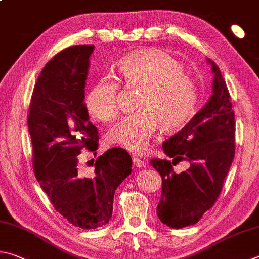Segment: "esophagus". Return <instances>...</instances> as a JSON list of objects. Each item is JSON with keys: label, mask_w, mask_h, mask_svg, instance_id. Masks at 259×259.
Instances as JSON below:
<instances>
[{"label": "esophagus", "mask_w": 259, "mask_h": 259, "mask_svg": "<svg viewBox=\"0 0 259 259\" xmlns=\"http://www.w3.org/2000/svg\"><path fill=\"white\" fill-rule=\"evenodd\" d=\"M133 162H134V165H136L137 167H145L146 163L143 161V159H140L138 157H133Z\"/></svg>", "instance_id": "obj_1"}]
</instances>
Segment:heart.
I'll list each match as a JSON object with an SVG mask.
<instances>
[{
	"label": "heart",
	"mask_w": 259,
	"mask_h": 259,
	"mask_svg": "<svg viewBox=\"0 0 259 259\" xmlns=\"http://www.w3.org/2000/svg\"><path fill=\"white\" fill-rule=\"evenodd\" d=\"M116 65L120 81L128 88H139L135 100L138 111L112 126L107 133L110 143L143 153L159 128L165 133L175 131L194 114L198 101L197 83L166 52L136 51L122 56ZM119 96L117 80L101 78L87 92L84 106L98 121L111 122L119 115Z\"/></svg>",
	"instance_id": "heart-1"
}]
</instances>
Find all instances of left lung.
<instances>
[{"instance_id": "obj_1", "label": "left lung", "mask_w": 259, "mask_h": 259, "mask_svg": "<svg viewBox=\"0 0 259 259\" xmlns=\"http://www.w3.org/2000/svg\"><path fill=\"white\" fill-rule=\"evenodd\" d=\"M214 73L213 95L178 134L163 143L172 161L153 158L150 165L162 178L156 213L173 229L196 224L213 207L236 152V123L229 89L218 64L207 59ZM188 160L191 167L179 175L172 166Z\"/></svg>"}]
</instances>
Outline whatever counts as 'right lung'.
Returning <instances> with one entry per match:
<instances>
[{"instance_id":"obj_1","label":"right lung","mask_w":259,"mask_h":259,"mask_svg":"<svg viewBox=\"0 0 259 259\" xmlns=\"http://www.w3.org/2000/svg\"><path fill=\"white\" fill-rule=\"evenodd\" d=\"M94 45L61 51L41 70L28 111L32 167L56 211L74 227L97 229L112 218L116 188L131 173L125 149L98 156L91 176L80 171L78 155L96 154L98 131L84 106L89 56Z\"/></svg>"}]
</instances>
